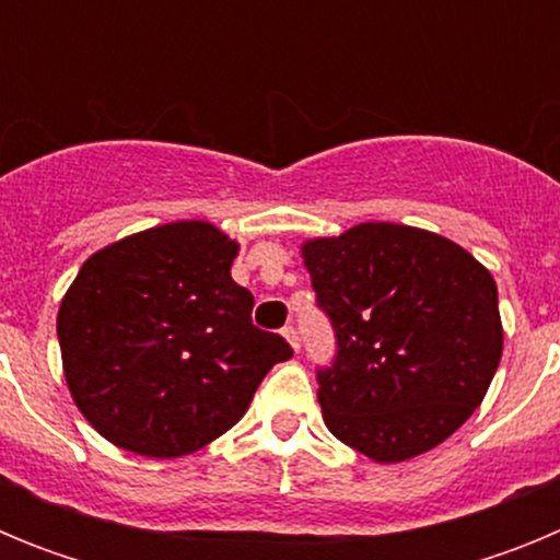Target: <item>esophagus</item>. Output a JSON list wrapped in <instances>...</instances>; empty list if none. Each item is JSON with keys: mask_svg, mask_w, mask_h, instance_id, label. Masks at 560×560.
<instances>
[{"mask_svg": "<svg viewBox=\"0 0 560 560\" xmlns=\"http://www.w3.org/2000/svg\"><path fill=\"white\" fill-rule=\"evenodd\" d=\"M283 336H285V339H289L291 348L300 350V334H296L294 325H285V328H283Z\"/></svg>", "mask_w": 560, "mask_h": 560, "instance_id": "obj_1", "label": "esophagus"}]
</instances>
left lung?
<instances>
[{"label":"left lung","instance_id":"1","mask_svg":"<svg viewBox=\"0 0 560 560\" xmlns=\"http://www.w3.org/2000/svg\"><path fill=\"white\" fill-rule=\"evenodd\" d=\"M336 353L316 368L330 432L400 463L457 432L502 359L491 271L463 246L404 224H359L303 246Z\"/></svg>","mask_w":560,"mask_h":560}]
</instances>
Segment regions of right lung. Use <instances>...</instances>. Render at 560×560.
<instances>
[{
  "label": "right lung",
  "mask_w": 560,
  "mask_h": 560,
  "mask_svg": "<svg viewBox=\"0 0 560 560\" xmlns=\"http://www.w3.org/2000/svg\"><path fill=\"white\" fill-rule=\"evenodd\" d=\"M237 244L205 221L122 237L78 271L58 311L63 375L114 446L182 457L235 427L277 361L280 334L252 325Z\"/></svg>",
  "instance_id": "1"
}]
</instances>
